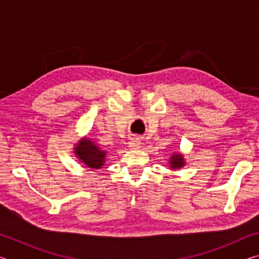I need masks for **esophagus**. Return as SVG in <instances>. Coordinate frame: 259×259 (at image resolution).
Here are the masks:
<instances>
[{
  "instance_id": "esophagus-1",
  "label": "esophagus",
  "mask_w": 259,
  "mask_h": 259,
  "mask_svg": "<svg viewBox=\"0 0 259 259\" xmlns=\"http://www.w3.org/2000/svg\"><path fill=\"white\" fill-rule=\"evenodd\" d=\"M129 147L130 148H139L140 147V140H139V138H137V137H134L133 139L130 140V143H129Z\"/></svg>"
}]
</instances>
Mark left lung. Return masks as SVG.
<instances>
[{"instance_id": "left-lung-1", "label": "left lung", "mask_w": 259, "mask_h": 259, "mask_svg": "<svg viewBox=\"0 0 259 259\" xmlns=\"http://www.w3.org/2000/svg\"><path fill=\"white\" fill-rule=\"evenodd\" d=\"M184 162L183 160V156L181 154H174L171 156V159H170V166H171L172 169H179L181 166L184 165Z\"/></svg>"}]
</instances>
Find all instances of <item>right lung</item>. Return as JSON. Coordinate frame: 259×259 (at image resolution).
I'll return each mask as SVG.
<instances>
[{"mask_svg":"<svg viewBox=\"0 0 259 259\" xmlns=\"http://www.w3.org/2000/svg\"><path fill=\"white\" fill-rule=\"evenodd\" d=\"M75 154L88 168L100 169L105 163L106 152L100 150L90 139H83L75 147Z\"/></svg>","mask_w":259,"mask_h":259,"instance_id":"add662e5","label":"right lung"}]
</instances>
